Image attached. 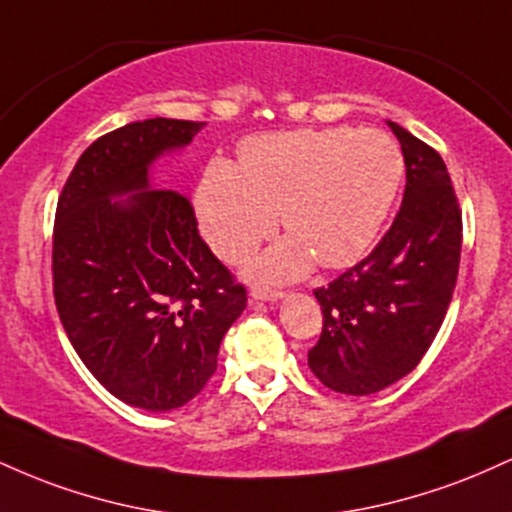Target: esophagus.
<instances>
[{"label": "esophagus", "instance_id": "obj_1", "mask_svg": "<svg viewBox=\"0 0 512 512\" xmlns=\"http://www.w3.org/2000/svg\"><path fill=\"white\" fill-rule=\"evenodd\" d=\"M279 298H284V293H281V291H269V289H252L250 291V301L252 303H257V301L274 303V301H279Z\"/></svg>", "mask_w": 512, "mask_h": 512}]
</instances>
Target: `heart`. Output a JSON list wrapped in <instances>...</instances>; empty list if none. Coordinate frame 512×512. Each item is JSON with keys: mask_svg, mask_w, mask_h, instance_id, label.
Here are the masks:
<instances>
[{"mask_svg": "<svg viewBox=\"0 0 512 512\" xmlns=\"http://www.w3.org/2000/svg\"><path fill=\"white\" fill-rule=\"evenodd\" d=\"M397 144L375 129H293L252 137L240 146V168L214 161L197 190L207 243L240 260L276 228L289 238L252 262L262 281H291L313 267L339 269L366 255L402 182Z\"/></svg>", "mask_w": 512, "mask_h": 512, "instance_id": "heart-1", "label": "heart"}]
</instances>
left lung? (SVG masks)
<instances>
[{
  "label": "left lung",
  "mask_w": 512,
  "mask_h": 512,
  "mask_svg": "<svg viewBox=\"0 0 512 512\" xmlns=\"http://www.w3.org/2000/svg\"><path fill=\"white\" fill-rule=\"evenodd\" d=\"M407 187L390 231L366 260L315 289L322 334L308 366L334 392L373 395L419 366L443 325L462 250V211L443 158L387 122Z\"/></svg>",
  "instance_id": "1"
}]
</instances>
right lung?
Returning a JSON list of instances; mask_svg holds the SVG:
<instances>
[{
    "mask_svg": "<svg viewBox=\"0 0 512 512\" xmlns=\"http://www.w3.org/2000/svg\"><path fill=\"white\" fill-rule=\"evenodd\" d=\"M204 122H132L96 139L64 185L52 238L57 313L110 395L170 411L202 392L248 296L211 255L187 195L154 185Z\"/></svg>",
    "mask_w": 512,
    "mask_h": 512,
    "instance_id": "1",
    "label": "right lung"
}]
</instances>
